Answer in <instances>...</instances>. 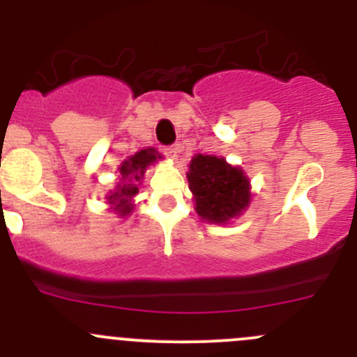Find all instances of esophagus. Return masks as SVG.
<instances>
[{
  "mask_svg": "<svg viewBox=\"0 0 357 357\" xmlns=\"http://www.w3.org/2000/svg\"><path fill=\"white\" fill-rule=\"evenodd\" d=\"M179 151H181V146H179V144L165 146V148H163V155L169 156V158H172V160L178 158V153H179Z\"/></svg>",
  "mask_w": 357,
  "mask_h": 357,
  "instance_id": "34e87169",
  "label": "esophagus"
}]
</instances>
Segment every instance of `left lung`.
Listing matches in <instances>:
<instances>
[{
  "instance_id": "8db88e82",
  "label": "left lung",
  "mask_w": 357,
  "mask_h": 357,
  "mask_svg": "<svg viewBox=\"0 0 357 357\" xmlns=\"http://www.w3.org/2000/svg\"><path fill=\"white\" fill-rule=\"evenodd\" d=\"M186 178L194 192L195 209L208 222L225 224L248 206L250 181L241 169L231 167L224 158L194 156Z\"/></svg>"
}]
</instances>
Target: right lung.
I'll use <instances>...</instances> for the list:
<instances>
[{"label":"right lung","mask_w":357,"mask_h":357,"mask_svg":"<svg viewBox=\"0 0 357 357\" xmlns=\"http://www.w3.org/2000/svg\"><path fill=\"white\" fill-rule=\"evenodd\" d=\"M155 149H141L139 153L130 156L126 162H123V165L119 167V172H121V183L118 185V190H116L114 194L109 195L107 199L111 204H118V209L121 215H128V213L132 211L128 202L132 201L133 195L139 194V181H141L142 176H144L146 167H148L149 163L155 162Z\"/></svg>","instance_id":"1"}]
</instances>
